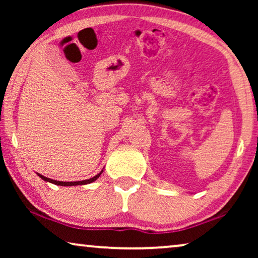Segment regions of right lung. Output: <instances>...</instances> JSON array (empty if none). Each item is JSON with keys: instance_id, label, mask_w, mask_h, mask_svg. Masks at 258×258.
I'll list each match as a JSON object with an SVG mask.
<instances>
[{"instance_id": "1", "label": "right lung", "mask_w": 258, "mask_h": 258, "mask_svg": "<svg viewBox=\"0 0 258 258\" xmlns=\"http://www.w3.org/2000/svg\"><path fill=\"white\" fill-rule=\"evenodd\" d=\"M102 172H103V170H102V171L100 172V174H97L96 176H94V177H91V178H89V179H84V181H77V182H62V181H55V179L48 178V177H45V176H43V175H40V174H37V175L40 176V177H41L42 179H43V181H45V182H50V183H52V184H56V185H62V186H72V185L89 184V183L94 182V181H96V179L101 176Z\"/></svg>"}]
</instances>
